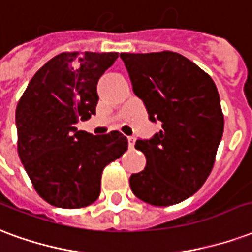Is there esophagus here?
Returning a JSON list of instances; mask_svg holds the SVG:
<instances>
[{
  "instance_id": "obj_1",
  "label": "esophagus",
  "mask_w": 252,
  "mask_h": 252,
  "mask_svg": "<svg viewBox=\"0 0 252 252\" xmlns=\"http://www.w3.org/2000/svg\"><path fill=\"white\" fill-rule=\"evenodd\" d=\"M127 141H128V148L133 149L134 144H135V138H134V137H127Z\"/></svg>"
}]
</instances>
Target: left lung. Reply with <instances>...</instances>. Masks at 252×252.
Wrapping results in <instances>:
<instances>
[{
    "mask_svg": "<svg viewBox=\"0 0 252 252\" xmlns=\"http://www.w3.org/2000/svg\"><path fill=\"white\" fill-rule=\"evenodd\" d=\"M134 94L144 100L150 121L162 128L135 149L146 157L130 188L142 201L174 205L197 192L214 168L224 130L216 84L203 69L172 51L121 53Z\"/></svg>",
    "mask_w": 252,
    "mask_h": 252,
    "instance_id": "1",
    "label": "left lung"
}]
</instances>
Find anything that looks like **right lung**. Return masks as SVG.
Returning a JSON list of instances; mask_svg holds the SVG:
<instances>
[{"mask_svg": "<svg viewBox=\"0 0 252 252\" xmlns=\"http://www.w3.org/2000/svg\"><path fill=\"white\" fill-rule=\"evenodd\" d=\"M118 52H63L34 73L16 108L17 150L38 196L65 209L99 197L100 177L127 150L119 131L93 135L76 128L95 114L96 84Z\"/></svg>", "mask_w": 252, "mask_h": 252, "instance_id": "add662e5", "label": "right lung"}]
</instances>
